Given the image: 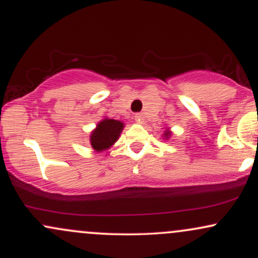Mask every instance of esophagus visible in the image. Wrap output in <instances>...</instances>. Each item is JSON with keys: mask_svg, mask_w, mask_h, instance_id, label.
I'll return each instance as SVG.
<instances>
[{"mask_svg": "<svg viewBox=\"0 0 258 258\" xmlns=\"http://www.w3.org/2000/svg\"><path fill=\"white\" fill-rule=\"evenodd\" d=\"M135 120L137 121L138 123H143L144 122V115L142 114V112H138V114H136Z\"/></svg>", "mask_w": 258, "mask_h": 258, "instance_id": "1", "label": "esophagus"}]
</instances>
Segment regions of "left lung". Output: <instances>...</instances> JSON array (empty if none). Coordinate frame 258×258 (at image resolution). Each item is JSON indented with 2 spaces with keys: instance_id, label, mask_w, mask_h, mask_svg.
<instances>
[{
  "instance_id": "obj_1",
  "label": "left lung",
  "mask_w": 258,
  "mask_h": 258,
  "mask_svg": "<svg viewBox=\"0 0 258 258\" xmlns=\"http://www.w3.org/2000/svg\"><path fill=\"white\" fill-rule=\"evenodd\" d=\"M164 136H165V137H166V138H168V137H170V136H171V132H170V131H165Z\"/></svg>"
}]
</instances>
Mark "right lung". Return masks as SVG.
<instances>
[{
  "instance_id": "right-lung-1",
  "label": "right lung",
  "mask_w": 258,
  "mask_h": 258,
  "mask_svg": "<svg viewBox=\"0 0 258 258\" xmlns=\"http://www.w3.org/2000/svg\"><path fill=\"white\" fill-rule=\"evenodd\" d=\"M123 122L114 119H104L97 125L91 133V146L96 152H104L109 149L120 137L123 130Z\"/></svg>"
}]
</instances>
